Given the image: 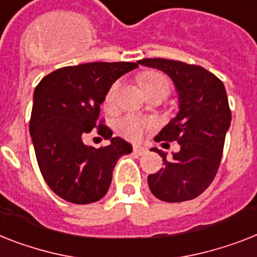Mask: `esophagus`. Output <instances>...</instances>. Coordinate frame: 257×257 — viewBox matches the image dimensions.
Instances as JSON below:
<instances>
[{"label":"esophagus","instance_id":"1","mask_svg":"<svg viewBox=\"0 0 257 257\" xmlns=\"http://www.w3.org/2000/svg\"><path fill=\"white\" fill-rule=\"evenodd\" d=\"M147 152V148L141 147V145H135V147H133V153H135L136 156H144Z\"/></svg>","mask_w":257,"mask_h":257}]
</instances>
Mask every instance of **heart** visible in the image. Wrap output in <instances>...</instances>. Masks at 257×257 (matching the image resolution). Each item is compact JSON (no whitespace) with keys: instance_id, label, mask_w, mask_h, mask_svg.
<instances>
[{"instance_id":"b5f03b06","label":"heart","mask_w":257,"mask_h":257,"mask_svg":"<svg viewBox=\"0 0 257 257\" xmlns=\"http://www.w3.org/2000/svg\"><path fill=\"white\" fill-rule=\"evenodd\" d=\"M139 83L145 95H150L154 92H162L168 96L172 89V81L170 79L158 71H147L139 76ZM120 88V81L112 83L108 88L105 97H104V105L107 108H112L116 100V95ZM152 122L147 118L136 117V116H124L116 122V129L121 136L128 140H139L143 137L145 129L149 128Z\"/></svg>"}]
</instances>
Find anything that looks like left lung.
<instances>
[{"label": "left lung", "instance_id": "left-lung-1", "mask_svg": "<svg viewBox=\"0 0 257 257\" xmlns=\"http://www.w3.org/2000/svg\"><path fill=\"white\" fill-rule=\"evenodd\" d=\"M140 64L168 74L178 93L179 112L154 140L177 141L179 152L168 158L157 148L165 166L148 176L154 197L165 202H185L201 195L216 176L222 160L231 110L224 84L201 66L179 60H139Z\"/></svg>", "mask_w": 257, "mask_h": 257}]
</instances>
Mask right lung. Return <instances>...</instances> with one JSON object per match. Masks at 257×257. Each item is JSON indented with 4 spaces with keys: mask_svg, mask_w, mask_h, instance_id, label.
I'll return each mask as SVG.
<instances>
[{
    "mask_svg": "<svg viewBox=\"0 0 257 257\" xmlns=\"http://www.w3.org/2000/svg\"><path fill=\"white\" fill-rule=\"evenodd\" d=\"M139 67L129 62H93L53 71L35 87L30 136L39 170L56 195L76 204L97 202L107 194L117 160L132 145L103 120L97 125L100 105L112 83ZM108 147L95 150L82 143L93 127Z\"/></svg>",
    "mask_w": 257,
    "mask_h": 257,
    "instance_id": "1",
    "label": "right lung"
}]
</instances>
